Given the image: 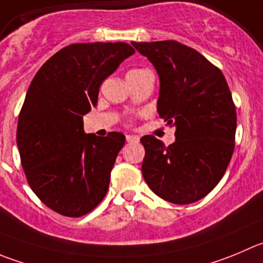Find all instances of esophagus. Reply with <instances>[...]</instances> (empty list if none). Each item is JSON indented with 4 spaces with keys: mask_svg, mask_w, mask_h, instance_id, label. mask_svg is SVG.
I'll return each instance as SVG.
<instances>
[{
    "mask_svg": "<svg viewBox=\"0 0 263 263\" xmlns=\"http://www.w3.org/2000/svg\"><path fill=\"white\" fill-rule=\"evenodd\" d=\"M139 141V137L138 136H126V142L127 143H137Z\"/></svg>",
    "mask_w": 263,
    "mask_h": 263,
    "instance_id": "34e87169",
    "label": "esophagus"
}]
</instances>
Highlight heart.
Wrapping results in <instances>:
<instances>
[{"label": "heart", "instance_id": "obj_1", "mask_svg": "<svg viewBox=\"0 0 263 263\" xmlns=\"http://www.w3.org/2000/svg\"><path fill=\"white\" fill-rule=\"evenodd\" d=\"M142 71H146V69H132V71L127 72V74H133V73H139Z\"/></svg>", "mask_w": 263, "mask_h": 263}]
</instances>
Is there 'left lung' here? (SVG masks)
<instances>
[{
  "label": "left lung",
  "mask_w": 263,
  "mask_h": 263,
  "mask_svg": "<svg viewBox=\"0 0 263 263\" xmlns=\"http://www.w3.org/2000/svg\"><path fill=\"white\" fill-rule=\"evenodd\" d=\"M160 79L157 112L176 127L165 146L141 138L142 174L149 189L173 204H191L209 194L226 172L235 147L236 111L223 73L181 42H132Z\"/></svg>",
  "instance_id": "8db88e82"
}]
</instances>
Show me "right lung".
<instances>
[{"label":"right lung","instance_id":"add662e5","mask_svg":"<svg viewBox=\"0 0 263 263\" xmlns=\"http://www.w3.org/2000/svg\"><path fill=\"white\" fill-rule=\"evenodd\" d=\"M134 52L125 42L69 45L29 85L17 119L22 166L32 191L62 216H84L106 196L125 136L86 134L82 119L98 102L102 82Z\"/></svg>","mask_w":263,"mask_h":263}]
</instances>
